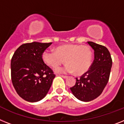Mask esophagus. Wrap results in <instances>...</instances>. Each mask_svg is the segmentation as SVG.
I'll return each instance as SVG.
<instances>
[{
    "instance_id": "esophagus-1",
    "label": "esophagus",
    "mask_w": 124,
    "mask_h": 124,
    "mask_svg": "<svg viewBox=\"0 0 124 124\" xmlns=\"http://www.w3.org/2000/svg\"><path fill=\"white\" fill-rule=\"evenodd\" d=\"M60 77H62V78H64V79H67V76H63V75H59Z\"/></svg>"
}]
</instances>
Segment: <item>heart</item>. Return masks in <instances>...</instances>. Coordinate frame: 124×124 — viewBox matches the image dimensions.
Returning a JSON list of instances; mask_svg holds the SVG:
<instances>
[{"instance_id": "obj_1", "label": "heart", "mask_w": 124, "mask_h": 124, "mask_svg": "<svg viewBox=\"0 0 124 124\" xmlns=\"http://www.w3.org/2000/svg\"><path fill=\"white\" fill-rule=\"evenodd\" d=\"M93 54L88 46L78 44H67L55 49H46L43 52L42 59L50 67H56L64 62L63 67L55 69L57 73L83 74L89 70L91 65Z\"/></svg>"}]
</instances>
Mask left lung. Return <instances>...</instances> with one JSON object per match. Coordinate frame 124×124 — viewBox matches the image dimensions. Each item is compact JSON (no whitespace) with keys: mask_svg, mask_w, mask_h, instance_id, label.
<instances>
[{"mask_svg":"<svg viewBox=\"0 0 124 124\" xmlns=\"http://www.w3.org/2000/svg\"><path fill=\"white\" fill-rule=\"evenodd\" d=\"M94 50V61L90 69L70 88L75 97L82 101H90L98 97L108 81L112 60L105 46L88 41Z\"/></svg>","mask_w":124,"mask_h":124,"instance_id":"obj_1","label":"left lung"}]
</instances>
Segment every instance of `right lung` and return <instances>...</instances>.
I'll list each match as a JSON object with an SVG mask.
<instances>
[{"label":"right lung","mask_w":124,"mask_h":124,"mask_svg":"<svg viewBox=\"0 0 124 124\" xmlns=\"http://www.w3.org/2000/svg\"><path fill=\"white\" fill-rule=\"evenodd\" d=\"M52 43L21 45L11 59V79L17 94L29 102H37L47 94L55 76L45 64L42 54Z\"/></svg>","instance_id":"right-lung-1"}]
</instances>
